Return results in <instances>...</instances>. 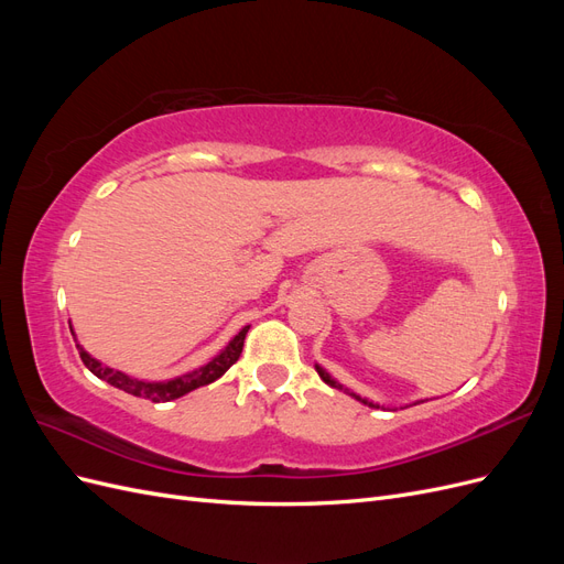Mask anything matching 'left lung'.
Returning <instances> with one entry per match:
<instances>
[{
    "label": "left lung",
    "instance_id": "8db88e82",
    "mask_svg": "<svg viewBox=\"0 0 564 564\" xmlns=\"http://www.w3.org/2000/svg\"><path fill=\"white\" fill-rule=\"evenodd\" d=\"M315 369H317V373H319V379L324 381V383H327V386H332V388H338V390H344V392H348V395H352L355 400H360L362 404H369V406H373V409H383L381 404H373V402H369V400H365V398H360V395H355V392H350L348 388H344V386H340L338 381H334L332 377H329V373L327 371H324L319 365H315Z\"/></svg>",
    "mask_w": 564,
    "mask_h": 564
}]
</instances>
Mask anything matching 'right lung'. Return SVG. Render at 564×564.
Wrapping results in <instances>:
<instances>
[{
  "label": "right lung",
  "instance_id": "1",
  "mask_svg": "<svg viewBox=\"0 0 564 564\" xmlns=\"http://www.w3.org/2000/svg\"><path fill=\"white\" fill-rule=\"evenodd\" d=\"M70 332H73V327H70ZM247 332H249V327H245L240 334H237L230 340V344L214 357L212 362H207V365L191 371V373H183V377L169 379V381H141V379H133V377H129V373H124V371H117L112 367H106L104 362H98L96 357H91L79 344H77V350H79L82 362L87 365V369L94 373V377L104 379L110 386L129 392V395L143 398V400H150V402H169V400L183 398L185 392H191V390H195L199 386H209L216 379L224 377V373L237 360H240V352H242V346H245Z\"/></svg>",
  "mask_w": 564,
  "mask_h": 564
}]
</instances>
